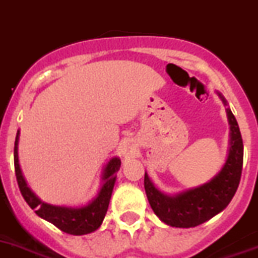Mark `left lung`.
I'll list each match as a JSON object with an SVG mask.
<instances>
[{"label":"left lung","mask_w":258,"mask_h":258,"mask_svg":"<svg viewBox=\"0 0 258 258\" xmlns=\"http://www.w3.org/2000/svg\"><path fill=\"white\" fill-rule=\"evenodd\" d=\"M218 96L227 106L224 97ZM229 123L228 156L220 172L201 186L169 196L155 187L148 174H144V187L153 213L168 226L190 228L207 222L228 206L235 196L243 169L244 147L235 115L227 109Z\"/></svg>","instance_id":"1"}]
</instances>
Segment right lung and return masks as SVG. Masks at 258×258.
<instances>
[{
	"mask_svg": "<svg viewBox=\"0 0 258 258\" xmlns=\"http://www.w3.org/2000/svg\"><path fill=\"white\" fill-rule=\"evenodd\" d=\"M18 143L19 131L17 133L14 144L15 176H17L19 190L22 192L23 198L32 210H35L36 215L52 223L53 226L61 229L62 232L69 233V235H86V233L94 232L96 229H98L105 219L107 209H109L111 192L114 185H115L116 172L120 168V159L112 157L106 164L102 174V186H101L96 198H93L88 205L81 207L55 206V205H49V203L40 201L27 186L21 166H19Z\"/></svg>",
	"mask_w": 258,
	"mask_h": 258,
	"instance_id": "1",
	"label": "right lung"
}]
</instances>
